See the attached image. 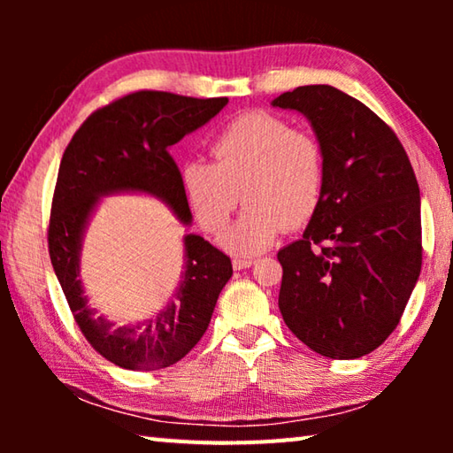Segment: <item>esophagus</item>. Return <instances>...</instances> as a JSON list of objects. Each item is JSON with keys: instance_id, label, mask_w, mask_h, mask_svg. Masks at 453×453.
Returning a JSON list of instances; mask_svg holds the SVG:
<instances>
[{"instance_id": "esophagus-1", "label": "esophagus", "mask_w": 453, "mask_h": 453, "mask_svg": "<svg viewBox=\"0 0 453 453\" xmlns=\"http://www.w3.org/2000/svg\"><path fill=\"white\" fill-rule=\"evenodd\" d=\"M254 259L248 257H234V270H248V267L254 265Z\"/></svg>"}]
</instances>
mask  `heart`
<instances>
[{"label": "heart", "mask_w": 453, "mask_h": 453, "mask_svg": "<svg viewBox=\"0 0 453 453\" xmlns=\"http://www.w3.org/2000/svg\"><path fill=\"white\" fill-rule=\"evenodd\" d=\"M213 164L188 162L181 189L205 232L219 235L240 208L248 211L226 235L237 256H257L288 229L316 216L326 189V153L310 132L270 111L237 116L211 142Z\"/></svg>", "instance_id": "heart-1"}]
</instances>
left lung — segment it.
I'll use <instances>...</instances> for the list:
<instances>
[{
    "instance_id": "1",
    "label": "left lung",
    "mask_w": 453,
    "mask_h": 453,
    "mask_svg": "<svg viewBox=\"0 0 453 453\" xmlns=\"http://www.w3.org/2000/svg\"><path fill=\"white\" fill-rule=\"evenodd\" d=\"M303 113L326 153V189L303 237L278 251L280 311L305 346L332 359L380 348L421 272L416 173L392 127L332 86L272 102Z\"/></svg>"
}]
</instances>
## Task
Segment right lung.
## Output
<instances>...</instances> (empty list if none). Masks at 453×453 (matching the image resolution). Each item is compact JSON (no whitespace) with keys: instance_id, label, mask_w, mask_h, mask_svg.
<instances>
[{"instance_id":"add662e5","label":"right lung","mask_w":453,"mask_h":453,"mask_svg":"<svg viewBox=\"0 0 453 453\" xmlns=\"http://www.w3.org/2000/svg\"><path fill=\"white\" fill-rule=\"evenodd\" d=\"M226 104L227 97L134 91L91 113L61 157L48 229L53 272L91 348L124 370H162L191 351L210 326L219 291L232 278V259L202 235L188 234L183 237L186 265L170 303L150 319L118 326L97 316L83 294V234L99 197L121 191L162 199L183 226H189L191 211L170 148L208 124Z\"/></svg>"}]
</instances>
